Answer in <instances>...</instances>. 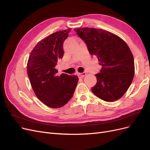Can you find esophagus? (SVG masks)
<instances>
[{"label": "esophagus", "instance_id": "34e87169", "mask_svg": "<svg viewBox=\"0 0 150 150\" xmlns=\"http://www.w3.org/2000/svg\"><path fill=\"white\" fill-rule=\"evenodd\" d=\"M86 74L85 73V72H82V73H79L78 74V76H79V78H83V77H84L86 76Z\"/></svg>", "mask_w": 150, "mask_h": 150}]
</instances>
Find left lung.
Segmentation results:
<instances>
[{"instance_id":"8db88e82","label":"left lung","mask_w":150,"mask_h":150,"mask_svg":"<svg viewBox=\"0 0 150 150\" xmlns=\"http://www.w3.org/2000/svg\"><path fill=\"white\" fill-rule=\"evenodd\" d=\"M74 30L102 66L100 72L96 74L97 83L92 92L108 102L120 99L132 83L134 74V59L128 45L105 30L90 28Z\"/></svg>"}]
</instances>
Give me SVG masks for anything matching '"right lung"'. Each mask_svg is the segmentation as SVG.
I'll use <instances>...</instances> for the list:
<instances>
[{
  "label": "right lung",
  "mask_w": 150,
  "mask_h": 150,
  "mask_svg": "<svg viewBox=\"0 0 150 150\" xmlns=\"http://www.w3.org/2000/svg\"><path fill=\"white\" fill-rule=\"evenodd\" d=\"M71 29L53 33L42 39L30 52L27 65L30 83L36 96L52 108L64 106L73 96L77 76H57L56 66L64 56L63 43Z\"/></svg>",
  "instance_id": "obj_1"
}]
</instances>
